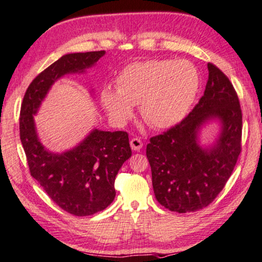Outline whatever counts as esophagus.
Returning a JSON list of instances; mask_svg holds the SVG:
<instances>
[{"label": "esophagus", "mask_w": 262, "mask_h": 262, "mask_svg": "<svg viewBox=\"0 0 262 262\" xmlns=\"http://www.w3.org/2000/svg\"><path fill=\"white\" fill-rule=\"evenodd\" d=\"M131 148L134 150H139L141 147H143V141H141L139 138H132L130 141Z\"/></svg>", "instance_id": "obj_1"}]
</instances>
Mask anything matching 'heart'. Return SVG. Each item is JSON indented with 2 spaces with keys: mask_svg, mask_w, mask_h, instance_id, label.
<instances>
[{
  "mask_svg": "<svg viewBox=\"0 0 262 262\" xmlns=\"http://www.w3.org/2000/svg\"><path fill=\"white\" fill-rule=\"evenodd\" d=\"M200 79L189 61L150 59L127 66L116 79V90L107 86L101 101L109 116L122 124L139 103L144 121L163 130L180 123L189 113L199 91Z\"/></svg>",
  "mask_w": 262,
  "mask_h": 262,
  "instance_id": "obj_1",
  "label": "heart"
}]
</instances>
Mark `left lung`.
Instances as JSON below:
<instances>
[{"label": "left lung", "instance_id": "obj_1", "mask_svg": "<svg viewBox=\"0 0 262 262\" xmlns=\"http://www.w3.org/2000/svg\"><path fill=\"white\" fill-rule=\"evenodd\" d=\"M207 67L208 80L199 102L181 123L152 137L146 147L155 198L171 212H195L212 204L242 150L239 99L229 78L213 63ZM213 118L222 121V134L214 146L204 149L198 130Z\"/></svg>", "mask_w": 262, "mask_h": 262}]
</instances>
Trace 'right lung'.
Wrapping results in <instances>:
<instances>
[{"mask_svg":"<svg viewBox=\"0 0 262 262\" xmlns=\"http://www.w3.org/2000/svg\"><path fill=\"white\" fill-rule=\"evenodd\" d=\"M104 53L100 50L64 55L32 80L20 107L19 135L31 176L55 204L75 216L93 215L113 203L116 194L115 178L132 154L127 132L95 128L75 148L54 154L38 139L33 115L58 78L84 72Z\"/></svg>","mask_w":262,"mask_h":262,"instance_id":"add662e5","label":"right lung"}]
</instances>
